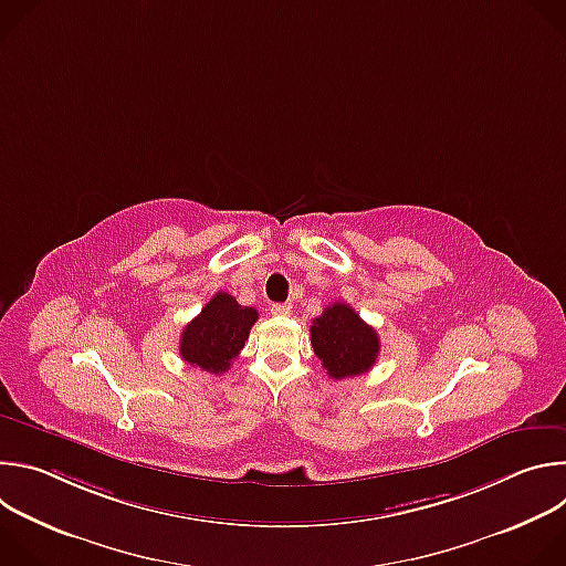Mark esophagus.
<instances>
[{
	"label": "esophagus",
	"instance_id": "esophagus-1",
	"mask_svg": "<svg viewBox=\"0 0 566 566\" xmlns=\"http://www.w3.org/2000/svg\"><path fill=\"white\" fill-rule=\"evenodd\" d=\"M291 308H293L291 302H277V304L271 306V313H273V315H289Z\"/></svg>",
	"mask_w": 566,
	"mask_h": 566
}]
</instances>
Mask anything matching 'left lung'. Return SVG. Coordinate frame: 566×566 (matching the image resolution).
<instances>
[{"instance_id": "1", "label": "left lung", "mask_w": 566, "mask_h": 566, "mask_svg": "<svg viewBox=\"0 0 566 566\" xmlns=\"http://www.w3.org/2000/svg\"><path fill=\"white\" fill-rule=\"evenodd\" d=\"M374 327L345 302L329 304L311 325V345L322 367L336 380L374 367L380 345Z\"/></svg>"}]
</instances>
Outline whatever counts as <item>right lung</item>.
Instances as JSON below:
<instances>
[{"label": "right lung", "mask_w": 566, "mask_h": 566, "mask_svg": "<svg viewBox=\"0 0 566 566\" xmlns=\"http://www.w3.org/2000/svg\"><path fill=\"white\" fill-rule=\"evenodd\" d=\"M258 317L253 306H241L230 293L212 295L181 334V358L203 371L223 374L244 349Z\"/></svg>", "instance_id": "add662e5"}]
</instances>
